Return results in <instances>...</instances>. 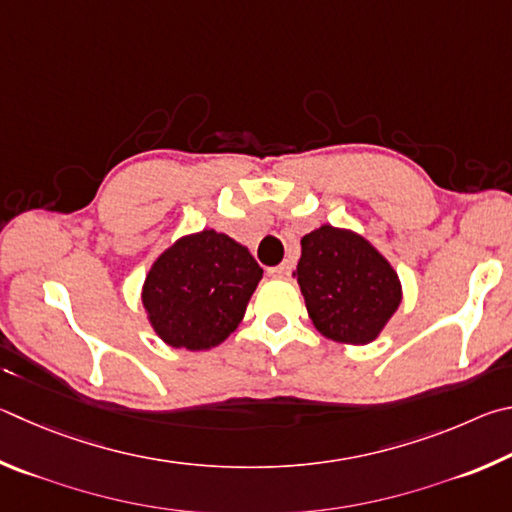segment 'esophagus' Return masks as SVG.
Listing matches in <instances>:
<instances>
[{
	"instance_id": "34e87169",
	"label": "esophagus",
	"mask_w": 512,
	"mask_h": 512,
	"mask_svg": "<svg viewBox=\"0 0 512 512\" xmlns=\"http://www.w3.org/2000/svg\"><path fill=\"white\" fill-rule=\"evenodd\" d=\"M290 272H292V265L290 263H281V265L270 267V270H267V274L274 276V279H288Z\"/></svg>"
}]
</instances>
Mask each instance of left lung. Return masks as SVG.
Returning <instances> with one entry per match:
<instances>
[{
	"label": "left lung",
	"mask_w": 512,
	"mask_h": 512,
	"mask_svg": "<svg viewBox=\"0 0 512 512\" xmlns=\"http://www.w3.org/2000/svg\"><path fill=\"white\" fill-rule=\"evenodd\" d=\"M294 276L312 324L339 344H371L402 301L400 279L387 258L360 233L333 224L301 238Z\"/></svg>",
	"instance_id": "left-lung-1"
}]
</instances>
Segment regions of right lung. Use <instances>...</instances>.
Wrapping results in <instances>:
<instances>
[{
    "mask_svg": "<svg viewBox=\"0 0 512 512\" xmlns=\"http://www.w3.org/2000/svg\"><path fill=\"white\" fill-rule=\"evenodd\" d=\"M261 279L245 245L204 229L175 240L152 263L141 303L161 342L209 351L238 328Z\"/></svg>",
    "mask_w": 512,
    "mask_h": 512,
    "instance_id": "obj_1",
    "label": "right lung"
}]
</instances>
